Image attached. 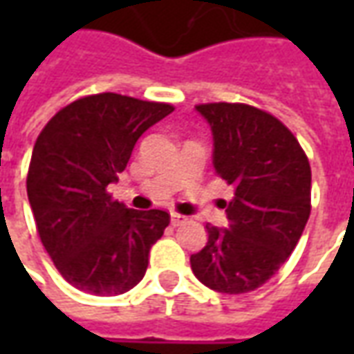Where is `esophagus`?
Segmentation results:
<instances>
[{"label": "esophagus", "instance_id": "34e87169", "mask_svg": "<svg viewBox=\"0 0 354 354\" xmlns=\"http://www.w3.org/2000/svg\"><path fill=\"white\" fill-rule=\"evenodd\" d=\"M185 220H187L185 216L176 214V212H172V214H170V223H172V225H182V223H184Z\"/></svg>", "mask_w": 354, "mask_h": 354}]
</instances>
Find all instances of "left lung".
<instances>
[{
	"mask_svg": "<svg viewBox=\"0 0 354 354\" xmlns=\"http://www.w3.org/2000/svg\"><path fill=\"white\" fill-rule=\"evenodd\" d=\"M212 132V167L233 185L227 227L207 223L208 241L192 269L205 286L246 294L273 277L311 214V167L296 136L277 119L246 104H201Z\"/></svg>",
	"mask_w": 354,
	"mask_h": 354,
	"instance_id": "8db88e82",
	"label": "left lung"
}]
</instances>
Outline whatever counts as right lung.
Masks as SVG:
<instances>
[{
  "label": "right lung",
  "mask_w": 354,
  "mask_h": 354,
  "mask_svg": "<svg viewBox=\"0 0 354 354\" xmlns=\"http://www.w3.org/2000/svg\"><path fill=\"white\" fill-rule=\"evenodd\" d=\"M172 111L170 104L94 94L60 109L35 140L28 201L45 250L75 288L117 296L144 279L169 212L127 208L106 189L140 136Z\"/></svg>",
  "instance_id": "right-lung-1"
}]
</instances>
